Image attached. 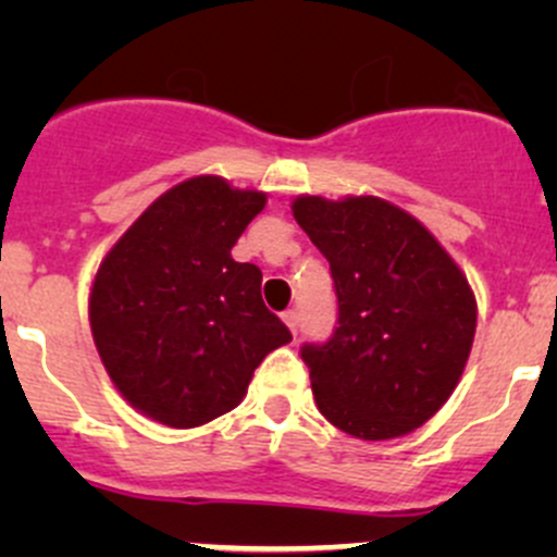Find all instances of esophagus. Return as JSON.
Segmentation results:
<instances>
[{
    "label": "esophagus",
    "mask_w": 557,
    "mask_h": 557,
    "mask_svg": "<svg viewBox=\"0 0 557 557\" xmlns=\"http://www.w3.org/2000/svg\"><path fill=\"white\" fill-rule=\"evenodd\" d=\"M283 320H285V325H288V329L294 331V334H296V331H299V312L288 310V312L283 314Z\"/></svg>",
    "instance_id": "34e87169"
}]
</instances>
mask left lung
I'll return each mask as SVG.
<instances>
[{"instance_id": "8db88e82", "label": "left lung", "mask_w": 557, "mask_h": 557, "mask_svg": "<svg viewBox=\"0 0 557 557\" xmlns=\"http://www.w3.org/2000/svg\"><path fill=\"white\" fill-rule=\"evenodd\" d=\"M296 223L331 263L339 325L305 345L314 404L363 442L420 429L453 396L476 331L469 280L434 234L380 196L301 194Z\"/></svg>"}]
</instances>
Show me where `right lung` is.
I'll use <instances>...</instances> for the list:
<instances>
[{"mask_svg":"<svg viewBox=\"0 0 557 557\" xmlns=\"http://www.w3.org/2000/svg\"><path fill=\"white\" fill-rule=\"evenodd\" d=\"M267 194L196 174L161 194L107 250L88 320L112 385L145 418L196 429L232 412L290 331L261 299V269L232 247Z\"/></svg>","mask_w":557,"mask_h":557,"instance_id":"add662e5","label":"right lung"}]
</instances>
